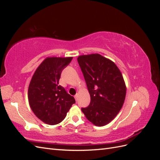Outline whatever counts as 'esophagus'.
Masks as SVG:
<instances>
[{
	"label": "esophagus",
	"instance_id": "obj_1",
	"mask_svg": "<svg viewBox=\"0 0 160 160\" xmlns=\"http://www.w3.org/2000/svg\"><path fill=\"white\" fill-rule=\"evenodd\" d=\"M77 96H78V95H77V94H76V95H75V99L76 101L77 100Z\"/></svg>",
	"mask_w": 160,
	"mask_h": 160
}]
</instances>
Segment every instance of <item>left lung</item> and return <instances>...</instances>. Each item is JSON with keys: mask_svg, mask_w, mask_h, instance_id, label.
Returning a JSON list of instances; mask_svg holds the SVG:
<instances>
[{"mask_svg": "<svg viewBox=\"0 0 160 160\" xmlns=\"http://www.w3.org/2000/svg\"><path fill=\"white\" fill-rule=\"evenodd\" d=\"M91 97L89 105L81 110L96 126L112 121L124 103L126 85L118 66L98 53L77 58Z\"/></svg>", "mask_w": 160, "mask_h": 160, "instance_id": "obj_1", "label": "left lung"}]
</instances>
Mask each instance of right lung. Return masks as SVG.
Segmentation results:
<instances>
[{"label":"right lung","instance_id":"1","mask_svg":"<svg viewBox=\"0 0 160 160\" xmlns=\"http://www.w3.org/2000/svg\"><path fill=\"white\" fill-rule=\"evenodd\" d=\"M72 59V57L45 58L30 81L28 103L34 114L47 124L56 125L61 122L75 103L73 97L59 85L62 69Z\"/></svg>","mask_w":160,"mask_h":160}]
</instances>
